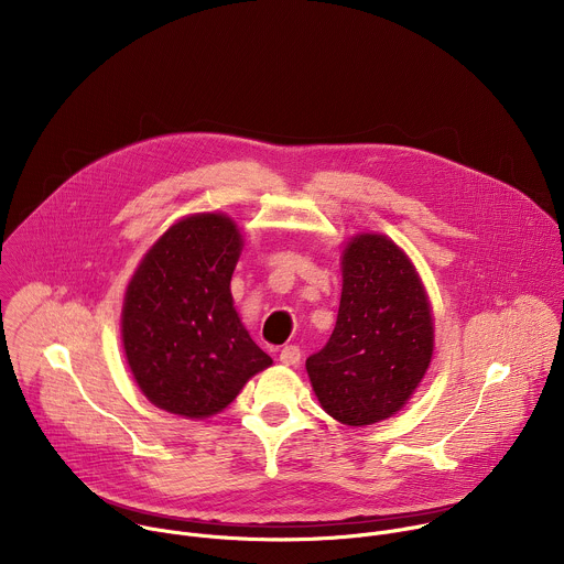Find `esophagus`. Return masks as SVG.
<instances>
[{"label": "esophagus", "instance_id": "obj_1", "mask_svg": "<svg viewBox=\"0 0 564 564\" xmlns=\"http://www.w3.org/2000/svg\"><path fill=\"white\" fill-rule=\"evenodd\" d=\"M279 361L285 364V366H296L301 361V350L299 346H285L281 352H279Z\"/></svg>", "mask_w": 564, "mask_h": 564}]
</instances>
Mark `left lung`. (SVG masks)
<instances>
[{
    "instance_id": "left-lung-1",
    "label": "left lung",
    "mask_w": 564,
    "mask_h": 564,
    "mask_svg": "<svg viewBox=\"0 0 564 564\" xmlns=\"http://www.w3.org/2000/svg\"><path fill=\"white\" fill-rule=\"evenodd\" d=\"M341 301L328 344L305 370L321 409L348 426L392 417L433 357V314L415 265L383 234H357L341 259Z\"/></svg>"
}]
</instances>
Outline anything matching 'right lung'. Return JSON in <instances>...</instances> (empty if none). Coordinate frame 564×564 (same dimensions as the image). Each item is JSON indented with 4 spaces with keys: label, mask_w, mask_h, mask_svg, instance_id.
Here are the masks:
<instances>
[{
    "label": "right lung",
    "mask_w": 564,
    "mask_h": 564,
    "mask_svg": "<svg viewBox=\"0 0 564 564\" xmlns=\"http://www.w3.org/2000/svg\"><path fill=\"white\" fill-rule=\"evenodd\" d=\"M243 236L225 214L174 223L140 261L122 305V344L153 406L205 420L272 359L234 310L229 281Z\"/></svg>",
    "instance_id": "1"
}]
</instances>
